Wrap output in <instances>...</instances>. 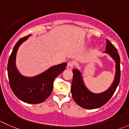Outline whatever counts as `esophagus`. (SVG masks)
<instances>
[{
    "label": "esophagus",
    "mask_w": 129,
    "mask_h": 129,
    "mask_svg": "<svg viewBox=\"0 0 129 129\" xmlns=\"http://www.w3.org/2000/svg\"><path fill=\"white\" fill-rule=\"evenodd\" d=\"M75 65V62L74 61H69V62L67 63V69H72L73 68V67Z\"/></svg>",
    "instance_id": "esophagus-1"
}]
</instances>
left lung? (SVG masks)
I'll return each mask as SVG.
<instances>
[{
	"mask_svg": "<svg viewBox=\"0 0 129 129\" xmlns=\"http://www.w3.org/2000/svg\"><path fill=\"white\" fill-rule=\"evenodd\" d=\"M106 51L116 62V74L114 82L106 91L100 93L90 91L85 86L82 74L77 69L73 70V80L71 86L72 96L75 102L83 108L88 109H96L108 102L114 93L120 82V57L117 50L108 40H106Z\"/></svg>",
	"mask_w": 129,
	"mask_h": 129,
	"instance_id": "8db88e82",
	"label": "left lung"
}]
</instances>
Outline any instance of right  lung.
<instances>
[{
    "mask_svg": "<svg viewBox=\"0 0 129 129\" xmlns=\"http://www.w3.org/2000/svg\"><path fill=\"white\" fill-rule=\"evenodd\" d=\"M30 36L29 35L20 39L13 47L8 61V77L11 89L19 100L28 104H39L45 101L51 94L54 79L65 70L67 63L52 66L33 77L20 74L16 67V55L20 46Z\"/></svg>",
    "mask_w": 129,
    "mask_h": 129,
    "instance_id": "1",
    "label": "right lung"
}]
</instances>
